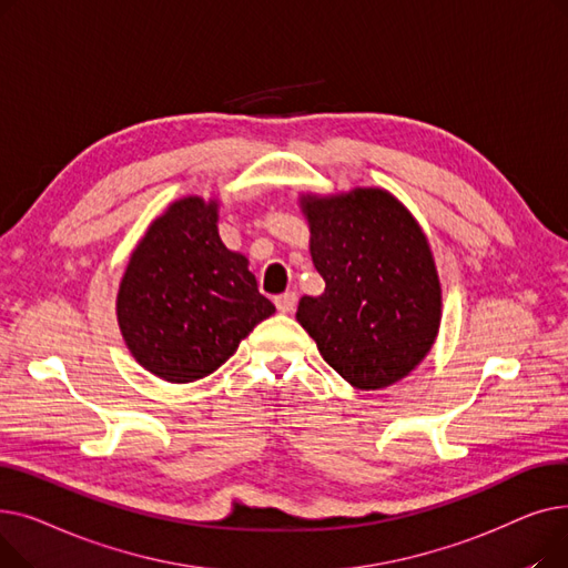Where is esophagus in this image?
Instances as JSON below:
<instances>
[{"label":"esophagus","mask_w":568,"mask_h":568,"mask_svg":"<svg viewBox=\"0 0 568 568\" xmlns=\"http://www.w3.org/2000/svg\"><path fill=\"white\" fill-rule=\"evenodd\" d=\"M274 304H276V308H278L281 313H292V311L296 308V294H294V292L278 294L276 300H274Z\"/></svg>","instance_id":"esophagus-1"}]
</instances>
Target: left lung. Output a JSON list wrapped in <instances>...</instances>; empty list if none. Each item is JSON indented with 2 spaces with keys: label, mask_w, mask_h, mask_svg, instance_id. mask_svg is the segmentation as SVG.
I'll return each mask as SVG.
<instances>
[{
  "label": "left lung",
  "mask_w": 568,
  "mask_h": 568,
  "mask_svg": "<svg viewBox=\"0 0 568 568\" xmlns=\"http://www.w3.org/2000/svg\"><path fill=\"white\" fill-rule=\"evenodd\" d=\"M324 294L304 296L296 320L324 362L356 389H384L422 364L442 315L426 234L382 189L302 200Z\"/></svg>",
  "instance_id": "1"
}]
</instances>
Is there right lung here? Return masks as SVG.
Returning <instances> with one entry per match:
<instances>
[{"instance_id": "1", "label": "right lung", "mask_w": 568, "mask_h": 568, "mask_svg": "<svg viewBox=\"0 0 568 568\" xmlns=\"http://www.w3.org/2000/svg\"><path fill=\"white\" fill-rule=\"evenodd\" d=\"M216 202L186 197L149 225L116 294V320L140 366L168 382L221 368L276 308L248 260L223 246Z\"/></svg>"}]
</instances>
